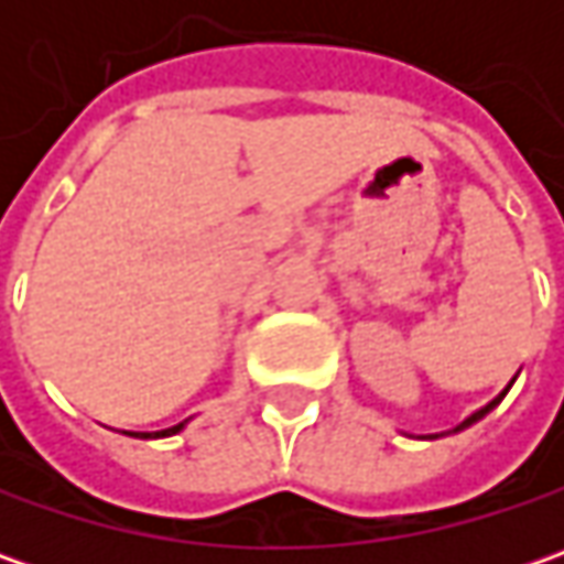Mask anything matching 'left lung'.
<instances>
[{"label": "left lung", "instance_id": "1", "mask_svg": "<svg viewBox=\"0 0 564 564\" xmlns=\"http://www.w3.org/2000/svg\"><path fill=\"white\" fill-rule=\"evenodd\" d=\"M502 395H506V392H502ZM502 395H496V399L489 401V404H484V408H480V411H474V414H470V417H465V421L458 423V426H455V430H465V426H470V423H477V421H480V417H484V414H487L489 408H496V404H499V401H502Z\"/></svg>", "mask_w": 564, "mask_h": 564}]
</instances>
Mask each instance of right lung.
Instances as JSON below:
<instances>
[{
  "label": "right lung",
  "mask_w": 564,
  "mask_h": 564,
  "mask_svg": "<svg viewBox=\"0 0 564 564\" xmlns=\"http://www.w3.org/2000/svg\"><path fill=\"white\" fill-rule=\"evenodd\" d=\"M182 426H185V423H175V426H169V430H160V433H141V436L143 440H150V436H153V440H156V436H172V433H178ZM131 436H138V433H131Z\"/></svg>",
  "instance_id": "add662e5"
}]
</instances>
